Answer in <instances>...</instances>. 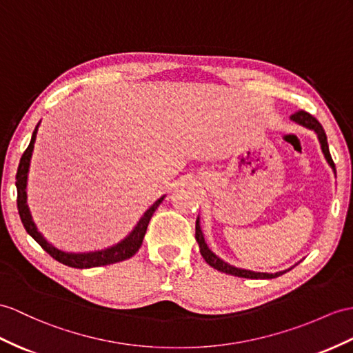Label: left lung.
Listing matches in <instances>:
<instances>
[{
    "mask_svg": "<svg viewBox=\"0 0 353 353\" xmlns=\"http://www.w3.org/2000/svg\"><path fill=\"white\" fill-rule=\"evenodd\" d=\"M290 119L294 123L303 125L305 128H310V130H313L316 134H317V139H319L321 142V148H322V152L323 156L326 159V161H328V165L332 168L334 174H335V165L334 161L331 159V154H330V148H328V141H326V134H325V130L323 127L321 125V123L317 121V119L308 114V112L305 110H298L295 112L294 115H290ZM196 241L197 244H199V250H201V254L205 259V262L208 263L210 266H212L214 270H217L220 272H226V274H230V276H235V277H244V279H276L279 276H281V274L288 272L289 270H285V271H279V272H256V271H250V270H243V268H236V266L234 265H229L228 262L221 261L220 257L212 253L210 250V247L206 245L205 243V238H203V234H202V229H201V221H199V217H197L196 220Z\"/></svg>",
    "mask_w": 353,
    "mask_h": 353,
    "instance_id": "1",
    "label": "left lung"
}]
</instances>
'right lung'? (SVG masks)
Listing matches in <instances>:
<instances>
[{
  "label": "right lung",
  "mask_w": 353,
  "mask_h": 353,
  "mask_svg": "<svg viewBox=\"0 0 353 353\" xmlns=\"http://www.w3.org/2000/svg\"><path fill=\"white\" fill-rule=\"evenodd\" d=\"M40 124V123H39ZM39 124L36 125L31 136V142L28 145V148L25 150L22 154L21 161H19V168H18V174H16V190H18V211H19V217L22 220V225L25 230L36 239V243L41 245L43 250L49 253L54 257L55 261L61 262L67 266H72V268H94V266H103V265H110V263H117L125 259H130L132 256L136 254V252L139 250L145 232H147L148 223L152 217L154 211L157 210V206L161 203V201L165 199V196H161L160 199L154 202L150 208L143 212V216L141 220L137 221V225L133 228V230L128 234L123 241H119L118 244L105 248V250H97V252H88V253H70V252H63L58 250L57 247L52 244H49L45 236H43L36 223L32 221L30 208L27 205V178H28V169H30V160L32 156V150H34V142H36V134L39 130Z\"/></svg>",
  "instance_id": "1"
}]
</instances>
